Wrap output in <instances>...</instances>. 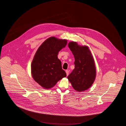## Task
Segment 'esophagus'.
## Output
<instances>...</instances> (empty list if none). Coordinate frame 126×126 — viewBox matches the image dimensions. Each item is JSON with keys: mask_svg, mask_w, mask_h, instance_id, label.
<instances>
[{"mask_svg": "<svg viewBox=\"0 0 126 126\" xmlns=\"http://www.w3.org/2000/svg\"><path fill=\"white\" fill-rule=\"evenodd\" d=\"M66 74H67V75L68 76V73H69V71H68V70H66Z\"/></svg>", "mask_w": 126, "mask_h": 126, "instance_id": "34e87169", "label": "esophagus"}]
</instances>
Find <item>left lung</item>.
Segmentation results:
<instances>
[{
  "label": "left lung",
  "mask_w": 126,
  "mask_h": 126,
  "mask_svg": "<svg viewBox=\"0 0 126 126\" xmlns=\"http://www.w3.org/2000/svg\"><path fill=\"white\" fill-rule=\"evenodd\" d=\"M68 47L75 58V68L68 76L72 87L77 92L87 90L94 83L96 75L94 60L89 47L70 42Z\"/></svg>",
  "instance_id": "obj_1"
}]
</instances>
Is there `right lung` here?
Instances as JSON below:
<instances>
[{
  "label": "right lung",
  "mask_w": 126,
  "mask_h": 126,
  "mask_svg": "<svg viewBox=\"0 0 126 126\" xmlns=\"http://www.w3.org/2000/svg\"><path fill=\"white\" fill-rule=\"evenodd\" d=\"M67 44V40L50 37L36 52L31 64V73L33 79L43 88L50 89L67 76L58 57V52Z\"/></svg>",
  "instance_id": "1"
}]
</instances>
